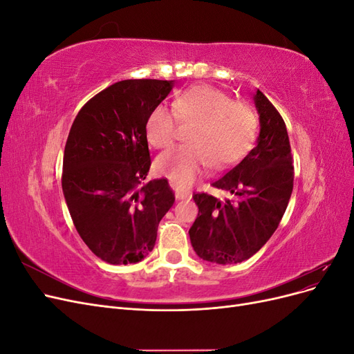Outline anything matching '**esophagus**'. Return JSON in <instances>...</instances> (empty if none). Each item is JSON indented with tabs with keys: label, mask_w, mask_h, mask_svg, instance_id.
I'll list each match as a JSON object with an SVG mask.
<instances>
[{
	"label": "esophagus",
	"mask_w": 354,
	"mask_h": 354,
	"mask_svg": "<svg viewBox=\"0 0 354 354\" xmlns=\"http://www.w3.org/2000/svg\"><path fill=\"white\" fill-rule=\"evenodd\" d=\"M192 198V194L187 190L181 192V190H176V199L177 201H183V199H190Z\"/></svg>",
	"instance_id": "34e87169"
}]
</instances>
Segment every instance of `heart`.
Here are the masks:
<instances>
[{"instance_id":"b5f03b06","label":"heart","mask_w":354,"mask_h":354,"mask_svg":"<svg viewBox=\"0 0 354 354\" xmlns=\"http://www.w3.org/2000/svg\"><path fill=\"white\" fill-rule=\"evenodd\" d=\"M174 112L158 104L146 120V137L165 149L176 140L177 120L192 125L189 145L159 155L156 169L178 189L189 187L208 165L223 169L250 151L257 137V116L248 104L208 85H196L177 95Z\"/></svg>"}]
</instances>
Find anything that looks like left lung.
I'll use <instances>...</instances> for the list:
<instances>
[{
    "label": "left lung",
    "mask_w": 354,
    "mask_h": 354,
    "mask_svg": "<svg viewBox=\"0 0 354 354\" xmlns=\"http://www.w3.org/2000/svg\"><path fill=\"white\" fill-rule=\"evenodd\" d=\"M254 104L260 134L252 151L212 186L230 198L195 194L198 217L189 236L202 260L234 264L248 260L279 226L294 187V167L286 125L266 95Z\"/></svg>",
    "instance_id": "left-lung-1"
}]
</instances>
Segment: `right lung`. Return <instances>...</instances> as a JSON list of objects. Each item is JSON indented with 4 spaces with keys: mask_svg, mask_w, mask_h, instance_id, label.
I'll use <instances>...</instances> for the list:
<instances>
[{
    "mask_svg": "<svg viewBox=\"0 0 354 354\" xmlns=\"http://www.w3.org/2000/svg\"><path fill=\"white\" fill-rule=\"evenodd\" d=\"M174 81L125 80L95 94L71 127L62 189L75 229L109 264L142 261L174 203L165 178L142 186L151 168L146 120Z\"/></svg>",
    "mask_w": 354,
    "mask_h": 354,
    "instance_id": "obj_1",
    "label": "right lung"
}]
</instances>
